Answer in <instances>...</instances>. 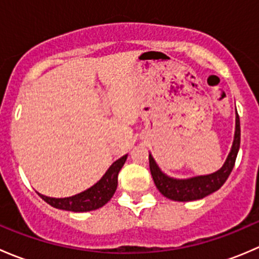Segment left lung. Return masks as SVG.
I'll list each match as a JSON object with an SVG mask.
<instances>
[{
    "instance_id": "obj_1",
    "label": "left lung",
    "mask_w": 259,
    "mask_h": 259,
    "mask_svg": "<svg viewBox=\"0 0 259 259\" xmlns=\"http://www.w3.org/2000/svg\"><path fill=\"white\" fill-rule=\"evenodd\" d=\"M239 145H241V124H239L238 113H236V130H234L233 144H232L231 151L221 169L214 173L205 174V176L177 179L166 176L164 171H161L156 161L154 160L153 155L149 153V166H150L154 184L164 197L176 200V202H192V200L203 199L207 195L217 192L228 179L229 174L233 170L234 163H236Z\"/></svg>"
}]
</instances>
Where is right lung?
Here are the masks:
<instances>
[{"label": "right lung", "mask_w": 259, "mask_h": 259, "mask_svg": "<svg viewBox=\"0 0 259 259\" xmlns=\"http://www.w3.org/2000/svg\"><path fill=\"white\" fill-rule=\"evenodd\" d=\"M126 158L127 154H125L124 156L114 161L98 183H95L93 187L83 190L79 194L66 198H51L40 194V193H37V194L48 204L57 208V209L75 211V213L99 209L113 198L117 187V174L126 161Z\"/></svg>", "instance_id": "add662e5"}]
</instances>
